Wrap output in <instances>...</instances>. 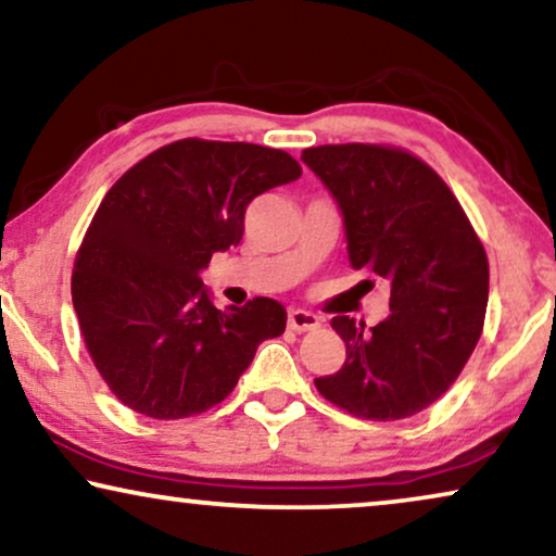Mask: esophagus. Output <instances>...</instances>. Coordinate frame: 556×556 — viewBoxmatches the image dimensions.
Listing matches in <instances>:
<instances>
[{"label": "esophagus", "mask_w": 556, "mask_h": 556, "mask_svg": "<svg viewBox=\"0 0 556 556\" xmlns=\"http://www.w3.org/2000/svg\"><path fill=\"white\" fill-rule=\"evenodd\" d=\"M288 326H291L293 331H314L321 326V318H318L316 314H311V311L293 308L291 314H288Z\"/></svg>", "instance_id": "34e87169"}]
</instances>
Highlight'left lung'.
Listing matches in <instances>:
<instances>
[{
	"label": "left lung",
	"mask_w": 556,
	"mask_h": 556,
	"mask_svg": "<svg viewBox=\"0 0 556 556\" xmlns=\"http://www.w3.org/2000/svg\"><path fill=\"white\" fill-rule=\"evenodd\" d=\"M301 162L344 219L354 270L390 280V316L371 329L333 316L346 362L316 379L364 420H402L447 392L481 339L489 261L466 212L428 164L371 143L314 147Z\"/></svg>",
	"instance_id": "left-lung-1"
}]
</instances>
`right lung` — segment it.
Instances as JSON below:
<instances>
[{"mask_svg":"<svg viewBox=\"0 0 556 556\" xmlns=\"http://www.w3.org/2000/svg\"><path fill=\"white\" fill-rule=\"evenodd\" d=\"M299 177L280 149L185 139L109 189L75 257L73 306L96 369L126 407L154 420L200 415L286 331L273 299L219 311L202 270L242 240L257 194Z\"/></svg>","mask_w":556,"mask_h":556,"instance_id":"add662e5","label":"right lung"}]
</instances>
